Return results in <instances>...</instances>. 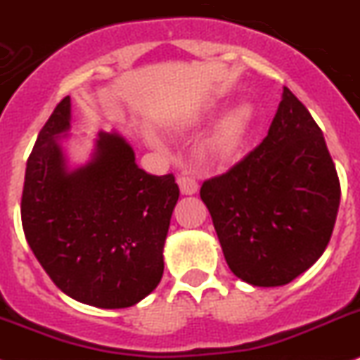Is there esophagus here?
<instances>
[{"label": "esophagus", "instance_id": "34e87169", "mask_svg": "<svg viewBox=\"0 0 360 360\" xmlns=\"http://www.w3.org/2000/svg\"><path fill=\"white\" fill-rule=\"evenodd\" d=\"M178 186H180L182 195H195V193L198 191V182H196V178L189 173H182L178 176Z\"/></svg>", "mask_w": 360, "mask_h": 360}]
</instances>
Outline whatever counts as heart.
<instances>
[{
    "mask_svg": "<svg viewBox=\"0 0 360 360\" xmlns=\"http://www.w3.org/2000/svg\"><path fill=\"white\" fill-rule=\"evenodd\" d=\"M253 122L255 107L250 101H240L231 109H227L214 127L213 138H211L213 149L220 156L233 155L245 140Z\"/></svg>",
    "mask_w": 360,
    "mask_h": 360,
    "instance_id": "obj_1",
    "label": "heart"
}]
</instances>
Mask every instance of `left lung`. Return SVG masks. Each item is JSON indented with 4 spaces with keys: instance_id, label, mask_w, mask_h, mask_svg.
Returning a JSON list of instances; mask_svg holds the SVG:
<instances>
[{
    "instance_id": "8db88e82",
    "label": "left lung",
    "mask_w": 360,
    "mask_h": 360,
    "mask_svg": "<svg viewBox=\"0 0 360 360\" xmlns=\"http://www.w3.org/2000/svg\"><path fill=\"white\" fill-rule=\"evenodd\" d=\"M224 257L251 285H284L321 259L340 184L322 131L288 87L268 136L227 173L202 184Z\"/></svg>"
}]
</instances>
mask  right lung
<instances>
[{"mask_svg": "<svg viewBox=\"0 0 360 360\" xmlns=\"http://www.w3.org/2000/svg\"><path fill=\"white\" fill-rule=\"evenodd\" d=\"M70 127V96L39 131L27 160L21 224L30 250L70 299L129 308L164 273V244L180 189L134 162L118 133H100L92 158L70 169L60 138Z\"/></svg>", "mask_w": 360, "mask_h": 360, "instance_id": "right-lung-1", "label": "right lung"}]
</instances>
